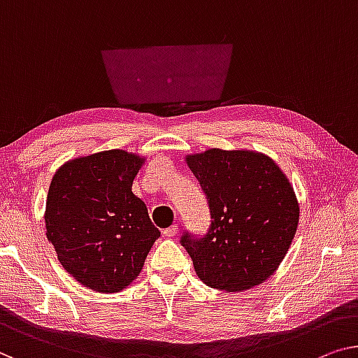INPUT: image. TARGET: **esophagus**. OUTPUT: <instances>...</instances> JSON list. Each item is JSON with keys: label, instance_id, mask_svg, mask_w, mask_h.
Returning <instances> with one entry per match:
<instances>
[{"label": "esophagus", "instance_id": "esophagus-1", "mask_svg": "<svg viewBox=\"0 0 358 358\" xmlns=\"http://www.w3.org/2000/svg\"><path fill=\"white\" fill-rule=\"evenodd\" d=\"M177 233H178V227H177V225H172V227L165 228V230H164V236L173 238V236H177Z\"/></svg>", "mask_w": 358, "mask_h": 358}]
</instances>
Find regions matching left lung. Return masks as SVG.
I'll return each instance as SVG.
<instances>
[{
	"instance_id": "1",
	"label": "left lung",
	"mask_w": 358,
	"mask_h": 358,
	"mask_svg": "<svg viewBox=\"0 0 358 358\" xmlns=\"http://www.w3.org/2000/svg\"><path fill=\"white\" fill-rule=\"evenodd\" d=\"M186 164L209 201L207 234H183L181 244L207 286L244 291L275 273L299 223L294 188L273 159L248 149L212 148Z\"/></svg>"
}]
</instances>
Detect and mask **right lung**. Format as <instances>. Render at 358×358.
Masks as SVG:
<instances>
[{
    "label": "right lung",
    "mask_w": 358,
    "mask_h": 358,
    "mask_svg": "<svg viewBox=\"0 0 358 358\" xmlns=\"http://www.w3.org/2000/svg\"><path fill=\"white\" fill-rule=\"evenodd\" d=\"M143 164L140 154L110 149L71 159L51 180L46 238L67 273L88 289H125L161 236L131 191Z\"/></svg>",
    "instance_id": "1"
}]
</instances>
